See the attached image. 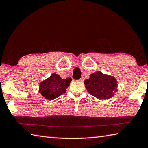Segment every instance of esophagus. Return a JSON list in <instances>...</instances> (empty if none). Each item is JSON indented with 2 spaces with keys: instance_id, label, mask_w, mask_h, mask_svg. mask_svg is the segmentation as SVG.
I'll use <instances>...</instances> for the list:
<instances>
[{
  "instance_id": "obj_1",
  "label": "esophagus",
  "mask_w": 148,
  "mask_h": 148,
  "mask_svg": "<svg viewBox=\"0 0 148 148\" xmlns=\"http://www.w3.org/2000/svg\"><path fill=\"white\" fill-rule=\"evenodd\" d=\"M78 81H80V82H83V78H81V79H79Z\"/></svg>"
}]
</instances>
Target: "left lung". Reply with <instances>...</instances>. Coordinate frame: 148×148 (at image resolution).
I'll use <instances>...</instances> for the list:
<instances>
[{
	"label": "left lung",
	"mask_w": 148,
	"mask_h": 148,
	"mask_svg": "<svg viewBox=\"0 0 148 148\" xmlns=\"http://www.w3.org/2000/svg\"><path fill=\"white\" fill-rule=\"evenodd\" d=\"M88 79L84 81L88 92L99 99H108L117 92V81L114 77L95 72L90 75Z\"/></svg>",
	"instance_id": "1"
}]
</instances>
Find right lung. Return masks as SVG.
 Segmentation results:
<instances>
[{
  "instance_id": "obj_1",
  "label": "right lung",
  "mask_w": 148,
  "mask_h": 148,
  "mask_svg": "<svg viewBox=\"0 0 148 148\" xmlns=\"http://www.w3.org/2000/svg\"><path fill=\"white\" fill-rule=\"evenodd\" d=\"M71 78L63 79L56 74H53L40 84L39 92L48 100H53L66 92L70 84Z\"/></svg>"
}]
</instances>
